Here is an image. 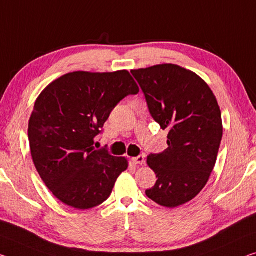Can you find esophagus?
Listing matches in <instances>:
<instances>
[{
    "mask_svg": "<svg viewBox=\"0 0 256 256\" xmlns=\"http://www.w3.org/2000/svg\"><path fill=\"white\" fill-rule=\"evenodd\" d=\"M132 160H133V163L136 165H142V164H144V155L136 156L134 158H132Z\"/></svg>",
    "mask_w": 256,
    "mask_h": 256,
    "instance_id": "1",
    "label": "esophagus"
}]
</instances>
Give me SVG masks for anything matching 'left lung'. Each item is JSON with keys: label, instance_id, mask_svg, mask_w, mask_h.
I'll return each instance as SVG.
<instances>
[{"label": "left lung", "instance_id": "8db88e82", "mask_svg": "<svg viewBox=\"0 0 256 256\" xmlns=\"http://www.w3.org/2000/svg\"><path fill=\"white\" fill-rule=\"evenodd\" d=\"M131 72L150 115L168 131V148L147 158L157 181L146 194L158 205L178 208L202 192L213 171L223 133L220 107L204 80L176 64Z\"/></svg>", "mask_w": 256, "mask_h": 256}]
</instances>
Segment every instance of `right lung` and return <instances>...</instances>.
Masks as SVG:
<instances>
[{
  "label": "right lung",
  "instance_id": "obj_1",
  "mask_svg": "<svg viewBox=\"0 0 256 256\" xmlns=\"http://www.w3.org/2000/svg\"><path fill=\"white\" fill-rule=\"evenodd\" d=\"M138 93L128 70L70 72L40 93L28 124L30 152L40 179L64 204L88 210L110 196L128 160L93 144L112 109Z\"/></svg>",
  "mask_w": 256,
  "mask_h": 256
}]
</instances>
